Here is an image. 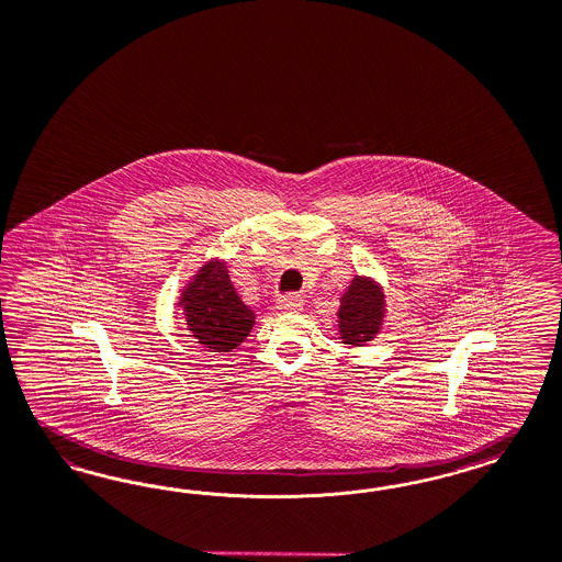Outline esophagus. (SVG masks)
<instances>
[{"mask_svg":"<svg viewBox=\"0 0 562 562\" xmlns=\"http://www.w3.org/2000/svg\"><path fill=\"white\" fill-rule=\"evenodd\" d=\"M278 310L296 313V311L303 310V299H301L299 294H294V292L282 294V296L278 299Z\"/></svg>","mask_w":562,"mask_h":562,"instance_id":"1","label":"esophagus"}]
</instances>
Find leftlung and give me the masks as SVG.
Instances as JSON below:
<instances>
[{"mask_svg": "<svg viewBox=\"0 0 562 562\" xmlns=\"http://www.w3.org/2000/svg\"><path fill=\"white\" fill-rule=\"evenodd\" d=\"M384 322V294L368 280L357 276L340 299L338 328L342 342L359 347L369 342Z\"/></svg>", "mask_w": 562, "mask_h": 562, "instance_id": "left-lung-1", "label": "left lung"}]
</instances>
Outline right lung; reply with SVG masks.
Listing matches in <instances>:
<instances>
[{
  "label": "right lung",
  "mask_w": 562,
  "mask_h": 562,
  "mask_svg": "<svg viewBox=\"0 0 562 562\" xmlns=\"http://www.w3.org/2000/svg\"><path fill=\"white\" fill-rule=\"evenodd\" d=\"M187 326L199 345L215 352L238 347L255 324L252 311L234 291L226 266L220 261L205 263L180 296Z\"/></svg>",
  "instance_id": "add662e5"
}]
</instances>
